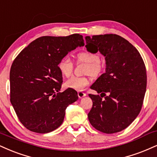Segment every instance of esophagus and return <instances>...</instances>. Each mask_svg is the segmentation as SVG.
<instances>
[{
  "mask_svg": "<svg viewBox=\"0 0 157 157\" xmlns=\"http://www.w3.org/2000/svg\"><path fill=\"white\" fill-rule=\"evenodd\" d=\"M77 95H78V97L81 99V98L86 97V94H85L84 92H82V91H78L77 92Z\"/></svg>",
  "mask_w": 157,
  "mask_h": 157,
  "instance_id": "esophagus-1",
  "label": "esophagus"
}]
</instances>
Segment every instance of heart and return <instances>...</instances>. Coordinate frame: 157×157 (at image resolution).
<instances>
[{"mask_svg":"<svg viewBox=\"0 0 157 157\" xmlns=\"http://www.w3.org/2000/svg\"><path fill=\"white\" fill-rule=\"evenodd\" d=\"M77 58L80 61L87 63V74H90L93 77H98L101 75L103 67L100 63L99 56L95 52H80L77 55ZM58 69L64 77H69L73 71V63L69 56H64L58 63ZM90 80L86 77H71L65 82L67 88L75 90H83L88 86Z\"/></svg>","mask_w":157,"mask_h":157,"instance_id":"b5f03b06","label":"heart"}]
</instances>
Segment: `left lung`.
I'll use <instances>...</instances> for the list:
<instances>
[{
    "instance_id": "left-lung-1",
    "label": "left lung",
    "mask_w": 157,
    "mask_h": 157,
    "mask_svg": "<svg viewBox=\"0 0 157 157\" xmlns=\"http://www.w3.org/2000/svg\"><path fill=\"white\" fill-rule=\"evenodd\" d=\"M87 50L105 56L106 69L90 88L93 106L88 120L96 129L106 134L126 129L139 115L146 90L144 62L138 50L116 34L86 36Z\"/></svg>"
}]
</instances>
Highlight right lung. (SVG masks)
Segmentation results:
<instances>
[{
    "label": "right lung",
    "instance_id": "right-lung-1",
    "mask_svg": "<svg viewBox=\"0 0 157 157\" xmlns=\"http://www.w3.org/2000/svg\"><path fill=\"white\" fill-rule=\"evenodd\" d=\"M82 35L41 36L15 58L10 70V101L20 121L36 133H48L61 125L68 105L78 99L75 90L60 92L62 58L84 46Z\"/></svg>",
    "mask_w": 157,
    "mask_h": 157
}]
</instances>
